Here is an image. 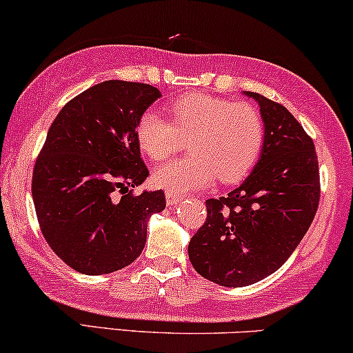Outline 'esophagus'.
I'll use <instances>...</instances> for the list:
<instances>
[{
  "mask_svg": "<svg viewBox=\"0 0 353 353\" xmlns=\"http://www.w3.org/2000/svg\"><path fill=\"white\" fill-rule=\"evenodd\" d=\"M166 200H168V205H176L181 202V195L176 194V192L166 190Z\"/></svg>",
  "mask_w": 353,
  "mask_h": 353,
  "instance_id": "34e87169",
  "label": "esophagus"
}]
</instances>
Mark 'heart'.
<instances>
[{
  "instance_id": "heart-1",
  "label": "heart",
  "mask_w": 353,
  "mask_h": 353,
  "mask_svg": "<svg viewBox=\"0 0 353 353\" xmlns=\"http://www.w3.org/2000/svg\"><path fill=\"white\" fill-rule=\"evenodd\" d=\"M169 120L145 112L137 122V141L151 161H164L189 145L190 154L154 172L163 189L182 194L205 189L216 179L233 184L246 177L264 145V120L249 102L205 92L179 96L166 107Z\"/></svg>"
}]
</instances>
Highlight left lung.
Here are the masks:
<instances>
[{"mask_svg":"<svg viewBox=\"0 0 353 353\" xmlns=\"http://www.w3.org/2000/svg\"><path fill=\"white\" fill-rule=\"evenodd\" d=\"M265 125L261 158L239 187L208 199L207 220L189 243L200 275L221 287H246L274 274L292 256L319 205L314 143L287 107L244 91Z\"/></svg>","mask_w":353,"mask_h":353,"instance_id":"left-lung-1","label":"left lung"}]
</instances>
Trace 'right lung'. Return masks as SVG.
Instances as JSON below:
<instances>
[{
    "label": "right lung",
    "mask_w": 353,
    "mask_h": 353,
    "mask_svg": "<svg viewBox=\"0 0 353 353\" xmlns=\"http://www.w3.org/2000/svg\"><path fill=\"white\" fill-rule=\"evenodd\" d=\"M158 88L110 79L73 97L35 159L32 199L52 251L86 275L130 265L143 251L146 220L166 208L163 190L135 194L148 168L137 122Z\"/></svg>",
    "instance_id": "obj_1"
}]
</instances>
